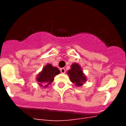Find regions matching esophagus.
Masks as SVG:
<instances>
[{
  "label": "esophagus",
  "mask_w": 126,
  "mask_h": 126,
  "mask_svg": "<svg viewBox=\"0 0 126 126\" xmlns=\"http://www.w3.org/2000/svg\"><path fill=\"white\" fill-rule=\"evenodd\" d=\"M60 72H61V73L64 74V73H65V72H66L65 69H64V68H61V69H60Z\"/></svg>",
  "instance_id": "obj_1"
}]
</instances>
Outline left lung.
<instances>
[{
	"instance_id": "left-lung-1",
	"label": "left lung",
	"mask_w": 126,
	"mask_h": 126,
	"mask_svg": "<svg viewBox=\"0 0 126 126\" xmlns=\"http://www.w3.org/2000/svg\"><path fill=\"white\" fill-rule=\"evenodd\" d=\"M68 75L69 76L71 82L77 87H81L87 81V77L78 63H74L71 65V69L68 71Z\"/></svg>"
}]
</instances>
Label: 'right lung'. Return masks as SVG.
Returning <instances> with one entry per match:
<instances>
[{"mask_svg": "<svg viewBox=\"0 0 126 126\" xmlns=\"http://www.w3.org/2000/svg\"><path fill=\"white\" fill-rule=\"evenodd\" d=\"M60 71L57 67L53 66L51 64H47L43 70L41 71L36 77V81L38 82L40 87L46 88L48 87L54 81V77L59 74Z\"/></svg>", "mask_w": 126, "mask_h": 126, "instance_id": "obj_1", "label": "right lung"}]
</instances>
